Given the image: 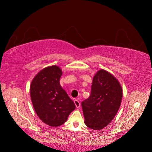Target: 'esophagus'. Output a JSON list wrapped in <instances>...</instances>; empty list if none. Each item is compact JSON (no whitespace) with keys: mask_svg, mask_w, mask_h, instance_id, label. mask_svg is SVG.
Segmentation results:
<instances>
[{"mask_svg":"<svg viewBox=\"0 0 152 152\" xmlns=\"http://www.w3.org/2000/svg\"><path fill=\"white\" fill-rule=\"evenodd\" d=\"M74 103H75L77 108H79L80 107V102H79V100H78V99H75L74 100Z\"/></svg>","mask_w":152,"mask_h":152,"instance_id":"34e87169","label":"esophagus"}]
</instances>
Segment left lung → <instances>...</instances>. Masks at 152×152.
Returning <instances> with one entry per match:
<instances>
[{
    "label": "left lung",
    "instance_id": "1",
    "mask_svg": "<svg viewBox=\"0 0 152 152\" xmlns=\"http://www.w3.org/2000/svg\"><path fill=\"white\" fill-rule=\"evenodd\" d=\"M122 89L111 73L100 70L93 77L89 97L82 102L86 125L100 130L111 122L120 108Z\"/></svg>",
    "mask_w": 152,
    "mask_h": 152
}]
</instances>
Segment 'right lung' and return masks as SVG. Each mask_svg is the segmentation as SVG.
<instances>
[{
    "label": "right lung",
    "mask_w": 152,
    "mask_h": 152,
    "mask_svg": "<svg viewBox=\"0 0 152 152\" xmlns=\"http://www.w3.org/2000/svg\"><path fill=\"white\" fill-rule=\"evenodd\" d=\"M62 71L57 66L44 68L31 81L30 96L39 118L52 127L65 123L75 105L59 84Z\"/></svg>",
    "instance_id": "add662e5"
}]
</instances>
